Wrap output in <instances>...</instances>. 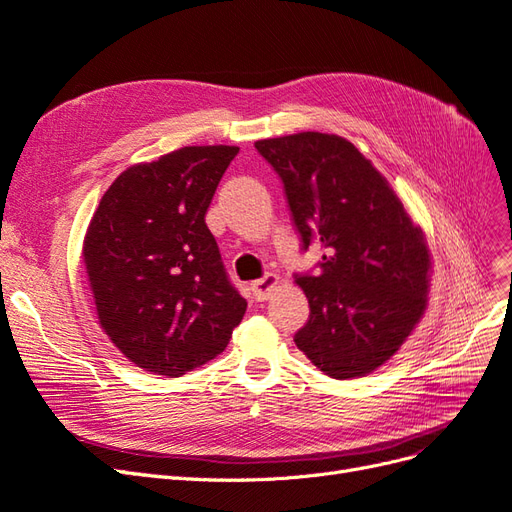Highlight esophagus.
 Wrapping results in <instances>:
<instances>
[{
	"label": "esophagus",
	"instance_id": "esophagus-1",
	"mask_svg": "<svg viewBox=\"0 0 512 512\" xmlns=\"http://www.w3.org/2000/svg\"><path fill=\"white\" fill-rule=\"evenodd\" d=\"M277 282H280V280H277V275H273V273L265 275V277H262V280H256V282L252 284L254 299H256V301H267V299L271 297V292L275 290Z\"/></svg>",
	"mask_w": 512,
	"mask_h": 512
}]
</instances>
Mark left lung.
I'll return each mask as SVG.
<instances>
[{"mask_svg":"<svg viewBox=\"0 0 512 512\" xmlns=\"http://www.w3.org/2000/svg\"><path fill=\"white\" fill-rule=\"evenodd\" d=\"M254 147L284 183L303 250L324 247L316 275H294L309 301L294 344L335 380L371 374L425 314L431 254L421 226L342 136L299 132Z\"/></svg>","mask_w":512,"mask_h":512,"instance_id":"obj_1","label":"left lung"}]
</instances>
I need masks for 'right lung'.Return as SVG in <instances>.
Here are the masks:
<instances>
[{
    "instance_id": "1",
    "label": "right lung",
    "mask_w": 512,
    "mask_h": 512,
    "mask_svg": "<svg viewBox=\"0 0 512 512\" xmlns=\"http://www.w3.org/2000/svg\"><path fill=\"white\" fill-rule=\"evenodd\" d=\"M239 147H181L113 181L83 262L98 322L128 359L179 378L215 359L247 301L230 284L205 215Z\"/></svg>"
}]
</instances>
